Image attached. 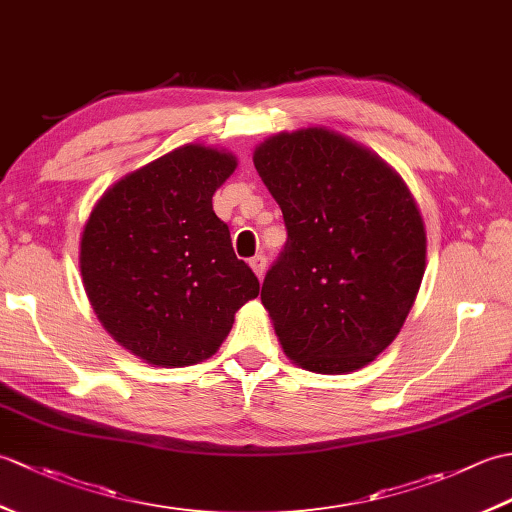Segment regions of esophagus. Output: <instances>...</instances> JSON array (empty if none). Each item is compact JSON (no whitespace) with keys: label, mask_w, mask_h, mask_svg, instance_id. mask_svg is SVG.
Wrapping results in <instances>:
<instances>
[{"label":"esophagus","mask_w":512,"mask_h":512,"mask_svg":"<svg viewBox=\"0 0 512 512\" xmlns=\"http://www.w3.org/2000/svg\"><path fill=\"white\" fill-rule=\"evenodd\" d=\"M250 268H253V273L262 279L266 273V255H255L250 259Z\"/></svg>","instance_id":"1"}]
</instances>
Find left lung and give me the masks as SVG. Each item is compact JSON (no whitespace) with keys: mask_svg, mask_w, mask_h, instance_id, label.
Wrapping results in <instances>:
<instances>
[{"mask_svg":"<svg viewBox=\"0 0 512 512\" xmlns=\"http://www.w3.org/2000/svg\"><path fill=\"white\" fill-rule=\"evenodd\" d=\"M253 162L288 231L262 286L281 347L317 374L365 367L396 339L424 275L427 235L407 184L325 127L270 136Z\"/></svg>","mask_w":512,"mask_h":512,"instance_id":"8db88e82","label":"left lung"}]
</instances>
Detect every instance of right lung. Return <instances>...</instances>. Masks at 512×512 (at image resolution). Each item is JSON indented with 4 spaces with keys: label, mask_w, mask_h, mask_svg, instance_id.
Segmentation results:
<instances>
[{
    "label": "right lung",
    "mask_w": 512,
    "mask_h": 512,
    "mask_svg": "<svg viewBox=\"0 0 512 512\" xmlns=\"http://www.w3.org/2000/svg\"><path fill=\"white\" fill-rule=\"evenodd\" d=\"M235 156L173 149L118 180L81 237V275L103 328L149 365L187 367L217 352L259 281L235 257L213 193Z\"/></svg>",
    "instance_id": "1"
}]
</instances>
